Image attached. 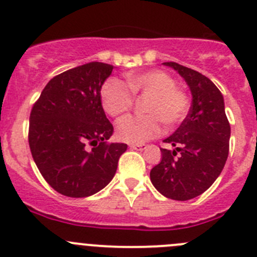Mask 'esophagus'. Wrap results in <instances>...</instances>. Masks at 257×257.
I'll use <instances>...</instances> for the list:
<instances>
[{"instance_id":"1","label":"esophagus","mask_w":257,"mask_h":257,"mask_svg":"<svg viewBox=\"0 0 257 257\" xmlns=\"http://www.w3.org/2000/svg\"><path fill=\"white\" fill-rule=\"evenodd\" d=\"M129 147H131L132 150L143 151V150H146V147H147V146H146L145 143H137V145H133V143H131V145H129Z\"/></svg>"}]
</instances>
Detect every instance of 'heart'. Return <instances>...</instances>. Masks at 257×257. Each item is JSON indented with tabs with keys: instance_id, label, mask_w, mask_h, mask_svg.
I'll return each instance as SVG.
<instances>
[{
	"instance_id": "b5f03b06",
	"label": "heart",
	"mask_w": 257,
	"mask_h": 257,
	"mask_svg": "<svg viewBox=\"0 0 257 257\" xmlns=\"http://www.w3.org/2000/svg\"><path fill=\"white\" fill-rule=\"evenodd\" d=\"M126 85L129 90L119 79L110 78L101 89L103 110L112 117L121 116L131 110L133 105L132 94L149 96L143 105V111L147 115L120 120L116 126L119 140L133 145L143 143L161 133V121L173 128L186 117L189 106L188 97L175 87V80L165 71L149 70L128 74Z\"/></svg>"
}]
</instances>
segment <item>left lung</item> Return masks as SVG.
<instances>
[{
    "instance_id": "1",
    "label": "left lung",
    "mask_w": 257,
    "mask_h": 257,
    "mask_svg": "<svg viewBox=\"0 0 257 257\" xmlns=\"http://www.w3.org/2000/svg\"><path fill=\"white\" fill-rule=\"evenodd\" d=\"M164 65L186 80L192 105L179 128L164 140L174 150L160 149L163 157L150 178L163 196L187 201L203 193L220 175L229 154L230 125L223 94L209 78L177 62Z\"/></svg>"
}]
</instances>
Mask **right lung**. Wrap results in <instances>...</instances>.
Instances as JSON below:
<instances>
[{"label": "right lung", "mask_w": 257, "mask_h": 257, "mask_svg": "<svg viewBox=\"0 0 257 257\" xmlns=\"http://www.w3.org/2000/svg\"><path fill=\"white\" fill-rule=\"evenodd\" d=\"M112 65L88 62L47 83L29 119V147L37 168L55 191L88 197L114 178L125 143H107L114 133L101 102Z\"/></svg>", "instance_id": "right-lung-1"}]
</instances>
